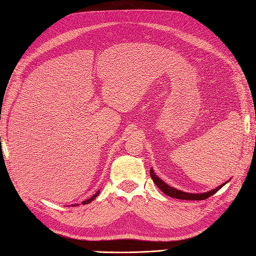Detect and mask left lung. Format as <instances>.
I'll return each instance as SVG.
<instances>
[{
	"mask_svg": "<svg viewBox=\"0 0 256 256\" xmlns=\"http://www.w3.org/2000/svg\"><path fill=\"white\" fill-rule=\"evenodd\" d=\"M150 177L152 179H153V182L156 184V186L158 187L162 192H164L165 194H167L168 197H172V198H176V199H182V200H204L206 198H209L210 196L214 194L218 190H220L222 187L224 186L226 184L229 182V180L226 182L224 184H220V186H218L214 189L210 190V192H201V194H192V192H182V190L179 189H176L174 188L172 186H170V184H167L164 180H162V179L156 175V174L154 172L153 168H150Z\"/></svg>",
	"mask_w": 256,
	"mask_h": 256,
	"instance_id": "left-lung-1",
	"label": "left lung"
}]
</instances>
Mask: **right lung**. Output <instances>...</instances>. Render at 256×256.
Masks as SVG:
<instances>
[{"label":"right lung","mask_w":256,"mask_h":256,"mask_svg":"<svg viewBox=\"0 0 256 256\" xmlns=\"http://www.w3.org/2000/svg\"><path fill=\"white\" fill-rule=\"evenodd\" d=\"M99 194H100V192H99V190H98V192H96L94 196H92L91 198H89V199H86V200L82 201V204H90L91 201H94V200L98 197V196H99ZM72 206H77V204H72Z\"/></svg>","instance_id":"add662e5"}]
</instances>
